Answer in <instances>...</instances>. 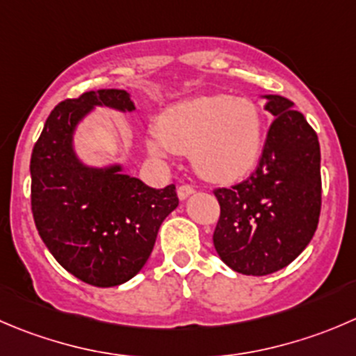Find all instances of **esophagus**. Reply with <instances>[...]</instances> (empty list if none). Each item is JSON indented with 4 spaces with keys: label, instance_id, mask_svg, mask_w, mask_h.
<instances>
[{
    "label": "esophagus",
    "instance_id": "34e87169",
    "mask_svg": "<svg viewBox=\"0 0 356 356\" xmlns=\"http://www.w3.org/2000/svg\"><path fill=\"white\" fill-rule=\"evenodd\" d=\"M193 193H195V188H193V186H189V184L179 186V189H177V196H179V200H186V198H189V196H191Z\"/></svg>",
    "mask_w": 356,
    "mask_h": 356
}]
</instances>
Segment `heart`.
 <instances>
[{"instance_id": "1", "label": "heart", "mask_w": 356, "mask_h": 356, "mask_svg": "<svg viewBox=\"0 0 356 356\" xmlns=\"http://www.w3.org/2000/svg\"><path fill=\"white\" fill-rule=\"evenodd\" d=\"M264 123L257 104L231 95H200L172 106L147 136V151L165 160L172 151L191 154L200 175L233 181L248 174L262 153Z\"/></svg>"}]
</instances>
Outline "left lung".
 I'll return each instance as SVG.
<instances>
[{
  "label": "left lung",
  "instance_id": "obj_1",
  "mask_svg": "<svg viewBox=\"0 0 356 356\" xmlns=\"http://www.w3.org/2000/svg\"><path fill=\"white\" fill-rule=\"evenodd\" d=\"M273 115L257 168L213 191L220 217L213 247L231 270L264 277L291 264L312 241L322 205L320 144L315 130L280 95H261Z\"/></svg>",
  "mask_w": 356,
  "mask_h": 356
}]
</instances>
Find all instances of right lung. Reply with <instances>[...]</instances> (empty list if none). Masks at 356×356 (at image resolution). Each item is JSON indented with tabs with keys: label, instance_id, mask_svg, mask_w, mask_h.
<instances>
[{
	"label": "right lung",
	"instance_id": "right-lung-1",
	"mask_svg": "<svg viewBox=\"0 0 356 356\" xmlns=\"http://www.w3.org/2000/svg\"><path fill=\"white\" fill-rule=\"evenodd\" d=\"M97 108L136 111L125 90L60 102L31 156V205L41 240L65 271L95 287H115L143 270L179 198L174 184L149 188L120 161L99 167L79 156L76 132Z\"/></svg>",
	"mask_w": 356,
	"mask_h": 356
}]
</instances>
